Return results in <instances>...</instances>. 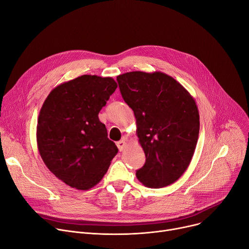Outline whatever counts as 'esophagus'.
Returning a JSON list of instances; mask_svg holds the SVG:
<instances>
[{
    "mask_svg": "<svg viewBox=\"0 0 249 249\" xmlns=\"http://www.w3.org/2000/svg\"><path fill=\"white\" fill-rule=\"evenodd\" d=\"M117 145H118L119 149H120L121 151H123V150L126 147V142H125V140H122V141L118 142H117Z\"/></svg>",
    "mask_w": 249,
    "mask_h": 249,
    "instance_id": "esophagus-1",
    "label": "esophagus"
}]
</instances>
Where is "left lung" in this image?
<instances>
[{"label": "left lung", "mask_w": 249, "mask_h": 249, "mask_svg": "<svg viewBox=\"0 0 249 249\" xmlns=\"http://www.w3.org/2000/svg\"><path fill=\"white\" fill-rule=\"evenodd\" d=\"M124 101L133 110L145 163L137 170L146 187L176 182L194 157L199 133L195 99L161 71H129L117 76Z\"/></svg>", "instance_id": "obj_1"}]
</instances>
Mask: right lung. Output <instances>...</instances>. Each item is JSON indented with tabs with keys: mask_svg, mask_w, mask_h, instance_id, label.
Instances as JSON below:
<instances>
[{
	"mask_svg": "<svg viewBox=\"0 0 249 249\" xmlns=\"http://www.w3.org/2000/svg\"><path fill=\"white\" fill-rule=\"evenodd\" d=\"M117 88L109 76L84 74L55 87L43 104L37 148L51 173L71 187L87 190L98 184L118 154L99 120Z\"/></svg>",
	"mask_w": 249,
	"mask_h": 249,
	"instance_id": "1",
	"label": "right lung"
}]
</instances>
